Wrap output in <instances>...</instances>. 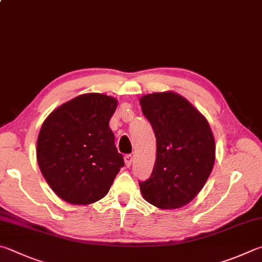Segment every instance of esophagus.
Segmentation results:
<instances>
[{
    "mask_svg": "<svg viewBox=\"0 0 262 262\" xmlns=\"http://www.w3.org/2000/svg\"><path fill=\"white\" fill-rule=\"evenodd\" d=\"M133 160H134V157H133L132 155H126L125 156V164H126L127 167H129V166L132 165Z\"/></svg>",
    "mask_w": 262,
    "mask_h": 262,
    "instance_id": "34e87169",
    "label": "esophagus"
}]
</instances>
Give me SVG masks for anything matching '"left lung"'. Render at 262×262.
Instances as JSON below:
<instances>
[{
  "instance_id": "1",
  "label": "left lung",
  "mask_w": 262,
  "mask_h": 262,
  "mask_svg": "<svg viewBox=\"0 0 262 262\" xmlns=\"http://www.w3.org/2000/svg\"><path fill=\"white\" fill-rule=\"evenodd\" d=\"M140 103L157 140L154 170L139 182L141 192L159 208L182 207L197 196L213 169L215 142L211 127L175 93L145 95Z\"/></svg>"
}]
</instances>
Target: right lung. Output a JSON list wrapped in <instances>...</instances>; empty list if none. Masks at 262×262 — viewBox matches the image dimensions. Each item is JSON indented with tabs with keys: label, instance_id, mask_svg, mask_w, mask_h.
Instances as JSON below:
<instances>
[{
	"label": "right lung",
	"instance_id": "obj_1",
	"mask_svg": "<svg viewBox=\"0 0 262 262\" xmlns=\"http://www.w3.org/2000/svg\"><path fill=\"white\" fill-rule=\"evenodd\" d=\"M117 99L84 94L51 112L37 137V164L57 196L75 205L102 199L125 165L108 121Z\"/></svg>",
	"mask_w": 262,
	"mask_h": 262
}]
</instances>
